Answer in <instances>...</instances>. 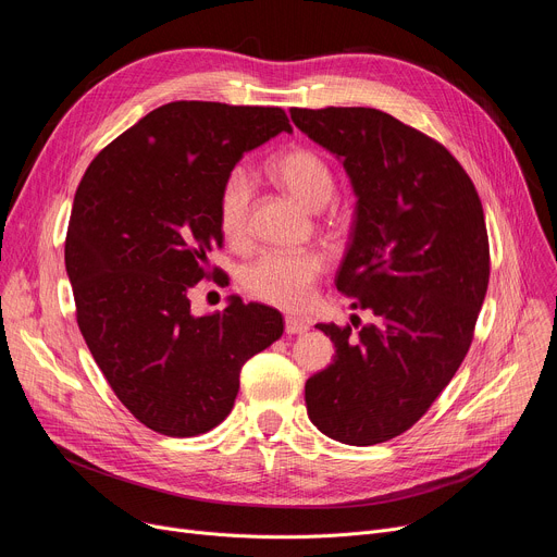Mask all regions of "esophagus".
Here are the masks:
<instances>
[{
    "label": "esophagus",
    "instance_id": "34e87169",
    "mask_svg": "<svg viewBox=\"0 0 557 557\" xmlns=\"http://www.w3.org/2000/svg\"><path fill=\"white\" fill-rule=\"evenodd\" d=\"M284 330L286 334H305L309 330V323L302 318H296V315H286L284 318Z\"/></svg>",
    "mask_w": 557,
    "mask_h": 557
}]
</instances>
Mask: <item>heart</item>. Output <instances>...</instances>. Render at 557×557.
Segmentation results:
<instances>
[{"instance_id":"b5f03b06","label":"heart","mask_w":557,"mask_h":557,"mask_svg":"<svg viewBox=\"0 0 557 557\" xmlns=\"http://www.w3.org/2000/svg\"><path fill=\"white\" fill-rule=\"evenodd\" d=\"M271 175L290 196L311 210H320L332 200L336 178L330 162L307 146H296L280 153L271 162ZM252 183L244 169H232L219 189L216 221L219 230L232 246L248 242ZM325 271V255L307 250H273L250 261L242 273L246 294L259 302L280 309L298 311L311 305L313 288Z\"/></svg>"}]
</instances>
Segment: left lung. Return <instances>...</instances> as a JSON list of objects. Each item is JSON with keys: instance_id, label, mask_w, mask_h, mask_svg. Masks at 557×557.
I'll use <instances>...</instances> for the list:
<instances>
[{"instance_id": "1", "label": "left lung", "mask_w": 557, "mask_h": 557, "mask_svg": "<svg viewBox=\"0 0 557 557\" xmlns=\"http://www.w3.org/2000/svg\"><path fill=\"white\" fill-rule=\"evenodd\" d=\"M290 120L352 181L357 216L336 288L374 313L359 334L315 325L336 357L307 379V413L332 441L379 445L429 411L472 345L490 282L483 205L441 141L388 112L290 108Z\"/></svg>"}]
</instances>
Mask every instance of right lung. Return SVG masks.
<instances>
[{
	"instance_id": "1",
	"label": "right lung",
	"mask_w": 557,
	"mask_h": 557,
	"mask_svg": "<svg viewBox=\"0 0 557 557\" xmlns=\"http://www.w3.org/2000/svg\"><path fill=\"white\" fill-rule=\"evenodd\" d=\"M290 133L282 108L173 101L90 162L74 196L65 269L76 323L110 388L162 435L208 433L232 411L242 366L284 320L267 305L191 315L189 288L223 246L216 200L244 153Z\"/></svg>"
}]
</instances>
